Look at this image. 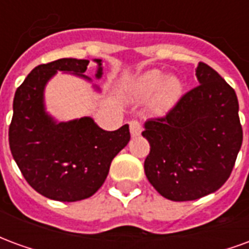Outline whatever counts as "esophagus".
I'll list each match as a JSON object with an SVG mask.
<instances>
[{
  "label": "esophagus",
  "mask_w": 249,
  "mask_h": 249,
  "mask_svg": "<svg viewBox=\"0 0 249 249\" xmlns=\"http://www.w3.org/2000/svg\"><path fill=\"white\" fill-rule=\"evenodd\" d=\"M129 129H130V135H132V137H136V136L141 135V130H142V128H141V125L139 121L133 120V121H130L129 123Z\"/></svg>",
  "instance_id": "1"
}]
</instances>
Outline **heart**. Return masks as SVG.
<instances>
[{"label":"heart","mask_w":249,"mask_h":249,"mask_svg":"<svg viewBox=\"0 0 249 249\" xmlns=\"http://www.w3.org/2000/svg\"><path fill=\"white\" fill-rule=\"evenodd\" d=\"M132 100L140 101L151 98L149 109L155 116L168 113L178 103L183 93V84L176 76H168L159 69L142 73L126 88Z\"/></svg>","instance_id":"b5f03b06"}]
</instances>
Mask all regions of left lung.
I'll list each match as a JSON object with an SVG mask.
<instances>
[{
	"label": "left lung",
	"instance_id": "1",
	"mask_svg": "<svg viewBox=\"0 0 249 249\" xmlns=\"http://www.w3.org/2000/svg\"><path fill=\"white\" fill-rule=\"evenodd\" d=\"M198 87L185 93L165 117L145 123L151 152L146 178L172 201L216 192L228 180L243 142L235 90L204 62L196 68Z\"/></svg>",
	"mask_w": 249,
	"mask_h": 249
}]
</instances>
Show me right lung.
Wrapping results in <instances>:
<instances>
[{"instance_id":"1","label":"right lung","mask_w":249,"mask_h":249,"mask_svg":"<svg viewBox=\"0 0 249 249\" xmlns=\"http://www.w3.org/2000/svg\"><path fill=\"white\" fill-rule=\"evenodd\" d=\"M96 78L103 76L101 60ZM88 60L61 58L36 66L17 88L9 145L25 180L35 191L57 201H78L97 192L110 162L130 140L129 125L108 132L90 117L57 121L46 112L44 92L57 71L85 76ZM100 90L97 85H93Z\"/></svg>"}]
</instances>
